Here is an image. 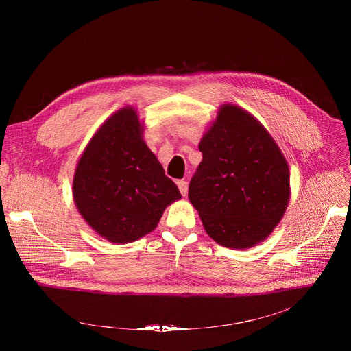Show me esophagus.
<instances>
[{
	"label": "esophagus",
	"instance_id": "obj_1",
	"mask_svg": "<svg viewBox=\"0 0 351 351\" xmlns=\"http://www.w3.org/2000/svg\"><path fill=\"white\" fill-rule=\"evenodd\" d=\"M178 187H179V191L183 197L187 195V190H189V186H187V182L186 180H178Z\"/></svg>",
	"mask_w": 351,
	"mask_h": 351
}]
</instances>
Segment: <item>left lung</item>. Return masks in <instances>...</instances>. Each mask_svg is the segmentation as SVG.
Masks as SVG:
<instances>
[{
	"label": "left lung",
	"instance_id": "1",
	"mask_svg": "<svg viewBox=\"0 0 351 351\" xmlns=\"http://www.w3.org/2000/svg\"><path fill=\"white\" fill-rule=\"evenodd\" d=\"M203 153L189 199L218 244L248 248L280 222L290 172L268 130L245 110L223 104L198 144Z\"/></svg>",
	"mask_w": 351,
	"mask_h": 351
}]
</instances>
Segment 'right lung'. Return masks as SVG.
Returning a JSON list of instances; mask_svg holds the SVG:
<instances>
[{"label": "right lung", "mask_w": 351, "mask_h": 351, "mask_svg": "<svg viewBox=\"0 0 351 351\" xmlns=\"http://www.w3.org/2000/svg\"><path fill=\"white\" fill-rule=\"evenodd\" d=\"M141 134L134 108L117 111L94 133L75 171L76 208L111 243H130L153 232L165 208L182 198Z\"/></svg>", "instance_id": "right-lung-1"}]
</instances>
